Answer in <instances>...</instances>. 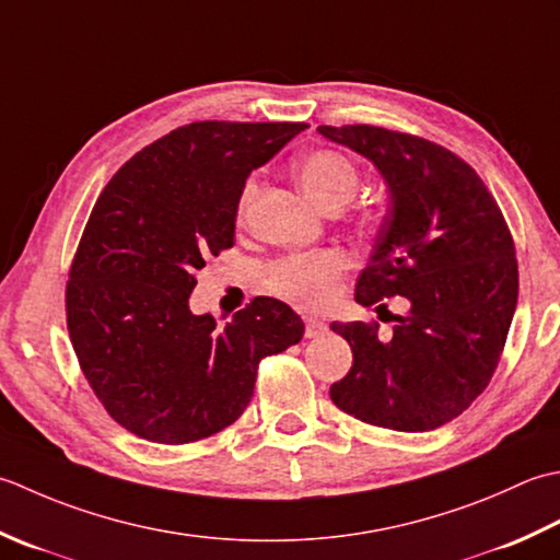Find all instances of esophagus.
<instances>
[{
    "label": "esophagus",
    "mask_w": 560,
    "mask_h": 560,
    "mask_svg": "<svg viewBox=\"0 0 560 560\" xmlns=\"http://www.w3.org/2000/svg\"><path fill=\"white\" fill-rule=\"evenodd\" d=\"M326 334V324L322 318H306V328H304V336L306 338H318Z\"/></svg>",
    "instance_id": "obj_1"
}]
</instances>
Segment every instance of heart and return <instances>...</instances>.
Returning a JSON list of instances; mask_svg holds the SVG:
<instances>
[{"mask_svg":"<svg viewBox=\"0 0 560 560\" xmlns=\"http://www.w3.org/2000/svg\"><path fill=\"white\" fill-rule=\"evenodd\" d=\"M296 180L316 208L324 212H338L346 208L358 190V168L350 159L330 150H316L304 154L294 166ZM256 192V180H246L238 198V212L244 214ZM348 258L340 250H322V254L288 256L270 264L264 272L266 290L282 296L302 310H318L336 292L340 272L346 270Z\"/></svg>","mask_w":560,"mask_h":560,"instance_id":"heart-1","label":"heart"}]
</instances>
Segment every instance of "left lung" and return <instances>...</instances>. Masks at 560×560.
<instances>
[{
    "label": "left lung",
    "mask_w": 560,
    "mask_h": 560,
    "mask_svg": "<svg viewBox=\"0 0 560 560\" xmlns=\"http://www.w3.org/2000/svg\"><path fill=\"white\" fill-rule=\"evenodd\" d=\"M318 132L370 159L389 190L355 302L408 304L389 312L392 334L376 322L330 324L352 350L330 401L376 428L435 430L483 394L505 348L520 290L505 217L464 159L423 137L374 125Z\"/></svg>",
    "instance_id": "1"
}]
</instances>
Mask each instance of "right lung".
<instances>
[{
  "label": "right lung",
  "mask_w": 560,
  "mask_h": 560,
  "mask_svg": "<svg viewBox=\"0 0 560 560\" xmlns=\"http://www.w3.org/2000/svg\"><path fill=\"white\" fill-rule=\"evenodd\" d=\"M306 122L202 120L144 147L101 192L67 280V328L108 416L186 444L232 425L258 362L300 343L288 304L256 296L226 326L190 312L205 258L234 246L238 198Z\"/></svg>",
  "instance_id": "1"
}]
</instances>
